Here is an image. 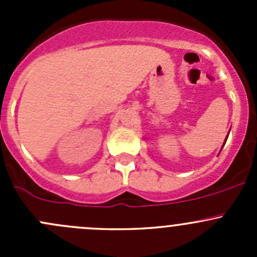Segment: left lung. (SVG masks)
Here are the masks:
<instances>
[{
    "label": "left lung",
    "instance_id": "8db88e82",
    "mask_svg": "<svg viewBox=\"0 0 257 257\" xmlns=\"http://www.w3.org/2000/svg\"><path fill=\"white\" fill-rule=\"evenodd\" d=\"M227 137H229V134H227ZM227 137H226V139H225V142H224V143H226V141H227ZM222 145H225V144H222Z\"/></svg>",
    "mask_w": 257,
    "mask_h": 257
}]
</instances>
